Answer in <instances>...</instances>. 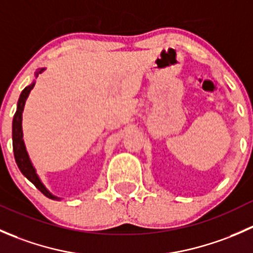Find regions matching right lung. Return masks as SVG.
Listing matches in <instances>:
<instances>
[{"mask_svg": "<svg viewBox=\"0 0 253 253\" xmlns=\"http://www.w3.org/2000/svg\"><path fill=\"white\" fill-rule=\"evenodd\" d=\"M45 68H42L39 72H37V76L39 73H42ZM35 83H32L30 85L25 86L23 89L22 94L19 96V100H18L17 105V111L14 114L13 117V125H12V138H13V152H14V159H16V163L19 168V170L22 171V174L30 181V182L34 183L35 187L40 191L42 193H44L45 196L51 200H58L56 196L51 195L50 192L46 190L42 182L40 181L39 176L35 172L34 167H33L32 162L29 159V155H28L27 149H25L24 141H23V132H22V112L24 110V104L25 100H27L28 95H29L30 90L34 88Z\"/></svg>", "mask_w": 253, "mask_h": 253, "instance_id": "obj_1", "label": "right lung"}]
</instances>
